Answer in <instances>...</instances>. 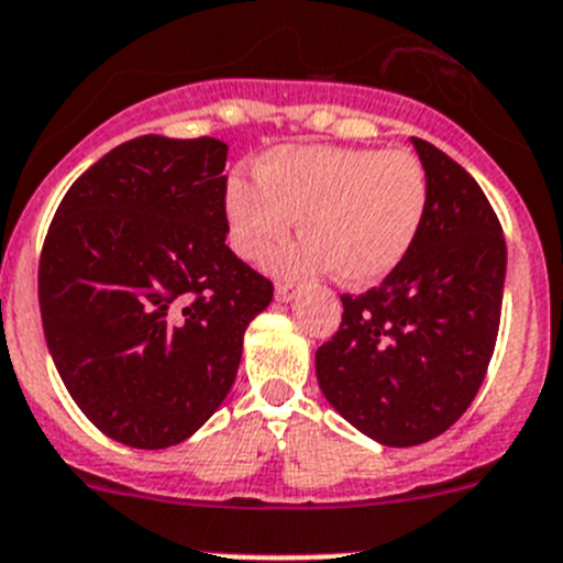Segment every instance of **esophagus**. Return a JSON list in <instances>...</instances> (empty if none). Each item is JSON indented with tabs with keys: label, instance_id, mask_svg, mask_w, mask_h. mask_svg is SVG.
Wrapping results in <instances>:
<instances>
[{
	"label": "esophagus",
	"instance_id": "obj_1",
	"mask_svg": "<svg viewBox=\"0 0 563 563\" xmlns=\"http://www.w3.org/2000/svg\"><path fill=\"white\" fill-rule=\"evenodd\" d=\"M295 292H298V287H295L292 282H279V284H276V298H279V300H292Z\"/></svg>",
	"mask_w": 563,
	"mask_h": 563
}]
</instances>
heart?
<instances>
[{
	"instance_id": "b5f03b06",
	"label": "heart",
	"mask_w": 563,
	"mask_h": 563,
	"mask_svg": "<svg viewBox=\"0 0 563 563\" xmlns=\"http://www.w3.org/2000/svg\"><path fill=\"white\" fill-rule=\"evenodd\" d=\"M254 172L257 183H227L230 243L260 263L300 219L306 238L276 257L287 274L333 268L344 284L380 282L408 257L430 205V177L410 150L287 144Z\"/></svg>"
}]
</instances>
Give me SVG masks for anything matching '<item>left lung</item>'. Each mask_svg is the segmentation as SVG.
<instances>
[{"instance_id": "obj_1", "label": "left lung", "mask_w": 563, "mask_h": 563, "mask_svg": "<svg viewBox=\"0 0 563 563\" xmlns=\"http://www.w3.org/2000/svg\"><path fill=\"white\" fill-rule=\"evenodd\" d=\"M430 205L408 257L377 287L342 295L317 347L328 402L386 446L446 432L476 397L500 325L506 241L493 205L443 150L413 136Z\"/></svg>"}]
</instances>
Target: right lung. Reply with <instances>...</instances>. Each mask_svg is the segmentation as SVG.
I'll list each match as a JSON object with an SVG mask.
<instances>
[{
	"mask_svg": "<svg viewBox=\"0 0 563 563\" xmlns=\"http://www.w3.org/2000/svg\"><path fill=\"white\" fill-rule=\"evenodd\" d=\"M227 144L139 136L59 202L37 265L43 331L81 413L133 449L186 441L235 383L274 282L227 246Z\"/></svg>",
	"mask_w": 563,
	"mask_h": 563,
	"instance_id": "1",
	"label": "right lung"
}]
</instances>
